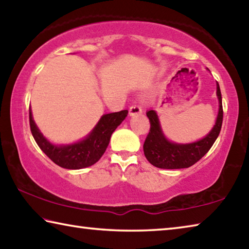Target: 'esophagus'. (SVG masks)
I'll list each match as a JSON object with an SVG mask.
<instances>
[{"mask_svg":"<svg viewBox=\"0 0 249 249\" xmlns=\"http://www.w3.org/2000/svg\"><path fill=\"white\" fill-rule=\"evenodd\" d=\"M142 112V109L140 106L134 105L129 107V115H136V114H140Z\"/></svg>","mask_w":249,"mask_h":249,"instance_id":"1","label":"esophagus"}]
</instances>
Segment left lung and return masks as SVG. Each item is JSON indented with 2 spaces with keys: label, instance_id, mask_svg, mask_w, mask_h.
<instances>
[{
  "label": "left lung",
  "instance_id": "left-lung-1",
  "mask_svg": "<svg viewBox=\"0 0 249 249\" xmlns=\"http://www.w3.org/2000/svg\"><path fill=\"white\" fill-rule=\"evenodd\" d=\"M216 96L219 99V114L215 125L205 138L193 143L179 144L169 142L162 134L157 113L153 110L148 111L150 130L143 143V153L147 160L157 168L171 170L189 168L199 161L210 150L222 127L223 107L219 83H216Z\"/></svg>",
  "mask_w": 249,
  "mask_h": 249
}]
</instances>
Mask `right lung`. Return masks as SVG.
<instances>
[{
	"label": "right lung",
	"mask_w": 249,
	"mask_h": 249,
	"mask_svg": "<svg viewBox=\"0 0 249 249\" xmlns=\"http://www.w3.org/2000/svg\"><path fill=\"white\" fill-rule=\"evenodd\" d=\"M127 110L105 114L87 138L69 146H54L42 136L33 120L29 107L31 134L40 149L54 163L64 169L78 170L96 163L106 152L113 132L127 116Z\"/></svg>",
	"instance_id": "obj_1"
}]
</instances>
